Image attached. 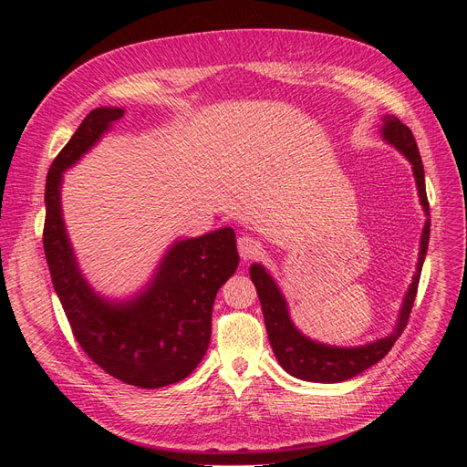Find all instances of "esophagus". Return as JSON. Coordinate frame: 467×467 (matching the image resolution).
Returning a JSON list of instances; mask_svg holds the SVG:
<instances>
[{
  "instance_id": "34e87169",
  "label": "esophagus",
  "mask_w": 467,
  "mask_h": 467,
  "mask_svg": "<svg viewBox=\"0 0 467 467\" xmlns=\"http://www.w3.org/2000/svg\"><path fill=\"white\" fill-rule=\"evenodd\" d=\"M237 249H239V255H242L244 261L255 259L261 255V244L257 242V239H253L249 235H242L237 239Z\"/></svg>"
}]
</instances>
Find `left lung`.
<instances>
[{"label": "left lung", "mask_w": 467, "mask_h": 467, "mask_svg": "<svg viewBox=\"0 0 467 467\" xmlns=\"http://www.w3.org/2000/svg\"><path fill=\"white\" fill-rule=\"evenodd\" d=\"M379 134L386 144L393 146L401 155H405V160L409 163H411L413 177L417 182L419 202L422 210H425V216H427L425 228H422V234H420L417 271L413 275L411 285H409L405 292L398 321H395V327L388 337L376 338V341L368 345H360V347H335V345H325V343L314 341V338L306 337L298 327H296L288 312L285 294L280 292L276 280L263 265L253 263L249 268V275L259 294L268 341H271L278 364L294 378H300L306 381H321V384H337V381H345L358 376L360 372L368 370L370 366H374L388 355L393 343L398 341L400 335L403 333L409 314H411L420 271H422V263H425V255L429 249V235H431V218H429L431 214H429V201H427V189H425V169H422V161H420L413 132L409 130L398 117L386 115L384 124H381L379 129Z\"/></svg>", "instance_id": "8db88e82"}]
</instances>
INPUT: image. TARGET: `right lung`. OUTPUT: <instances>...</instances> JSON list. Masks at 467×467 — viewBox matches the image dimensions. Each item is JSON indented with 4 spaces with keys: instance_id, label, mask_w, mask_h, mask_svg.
I'll return each instance as SVG.
<instances>
[{
    "instance_id": "1",
    "label": "right lung",
    "mask_w": 467,
    "mask_h": 467,
    "mask_svg": "<svg viewBox=\"0 0 467 467\" xmlns=\"http://www.w3.org/2000/svg\"><path fill=\"white\" fill-rule=\"evenodd\" d=\"M120 107H97L58 153L47 177L45 244L52 285L88 357L124 384L155 389L187 378L208 350L212 306L239 265L235 234L220 228L177 239L148 285L130 298L112 300L83 276L62 214L64 173L110 126Z\"/></svg>"
}]
</instances>
